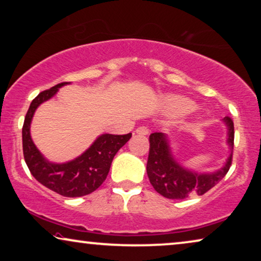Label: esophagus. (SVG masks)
I'll return each instance as SVG.
<instances>
[{"mask_svg": "<svg viewBox=\"0 0 261 261\" xmlns=\"http://www.w3.org/2000/svg\"><path fill=\"white\" fill-rule=\"evenodd\" d=\"M135 132H137V134H139V135H147L149 133V128L146 126H140L137 128V130Z\"/></svg>", "mask_w": 261, "mask_h": 261, "instance_id": "34e87169", "label": "esophagus"}]
</instances>
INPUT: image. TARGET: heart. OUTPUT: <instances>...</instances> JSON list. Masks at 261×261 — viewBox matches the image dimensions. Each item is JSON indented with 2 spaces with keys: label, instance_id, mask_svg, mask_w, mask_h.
<instances>
[{
  "label": "heart",
  "instance_id": "heart-1",
  "mask_svg": "<svg viewBox=\"0 0 261 261\" xmlns=\"http://www.w3.org/2000/svg\"><path fill=\"white\" fill-rule=\"evenodd\" d=\"M166 107L171 112L177 114V115H183V114H188L192 112L196 108L195 103L191 99L179 97V96H173V97L166 98Z\"/></svg>",
  "mask_w": 261,
  "mask_h": 261
}]
</instances>
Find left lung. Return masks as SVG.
Masks as SVG:
<instances>
[{"mask_svg":"<svg viewBox=\"0 0 261 261\" xmlns=\"http://www.w3.org/2000/svg\"><path fill=\"white\" fill-rule=\"evenodd\" d=\"M228 126V144L234 147V122L224 117ZM233 162V153L220 171L212 174H197L187 171L174 162L169 144L163 133L149 135L147 174L154 190L170 199H185L191 196H202L215 187L226 176Z\"/></svg>","mask_w":261,"mask_h":261,"instance_id":"left-lung-1","label":"left lung"}]
</instances>
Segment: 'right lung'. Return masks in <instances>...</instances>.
<instances>
[{"mask_svg": "<svg viewBox=\"0 0 261 261\" xmlns=\"http://www.w3.org/2000/svg\"><path fill=\"white\" fill-rule=\"evenodd\" d=\"M66 83L67 82H63L41 91L32 101L22 127L23 156L31 173L39 183L65 197H81L91 194L101 187L108 176L114 156L129 140L132 133L126 135L103 134L87 152L70 163L51 164L46 162L32 141L31 121L38 106L51 98L58 89Z\"/></svg>", "mask_w": 261, "mask_h": 261, "instance_id": "1", "label": "right lung"}]
</instances>
